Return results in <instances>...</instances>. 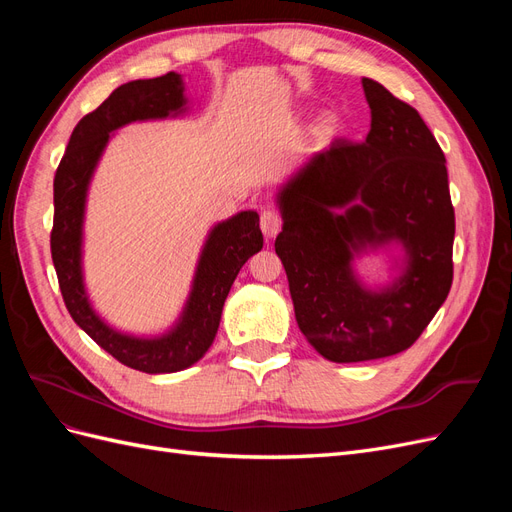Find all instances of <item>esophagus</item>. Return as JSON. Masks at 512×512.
Returning a JSON list of instances; mask_svg holds the SVG:
<instances>
[{"instance_id": "esophagus-1", "label": "esophagus", "mask_w": 512, "mask_h": 512, "mask_svg": "<svg viewBox=\"0 0 512 512\" xmlns=\"http://www.w3.org/2000/svg\"><path fill=\"white\" fill-rule=\"evenodd\" d=\"M260 228H262V235L267 239H273L282 228V215L275 209H265L260 213Z\"/></svg>"}]
</instances>
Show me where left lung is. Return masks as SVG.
<instances>
[{
  "instance_id": "obj_1",
  "label": "left lung",
  "mask_w": 512,
  "mask_h": 512,
  "mask_svg": "<svg viewBox=\"0 0 512 512\" xmlns=\"http://www.w3.org/2000/svg\"><path fill=\"white\" fill-rule=\"evenodd\" d=\"M371 130L337 138L277 194L275 239L301 333L324 359L359 363L408 350L453 284L455 209L446 158L416 108L363 79ZM405 245L407 267L369 291L351 271L367 246Z\"/></svg>"
}]
</instances>
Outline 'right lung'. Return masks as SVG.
Masks as SVG:
<instances>
[{"label": "right lung", "instance_id": "add662e5", "mask_svg": "<svg viewBox=\"0 0 512 512\" xmlns=\"http://www.w3.org/2000/svg\"><path fill=\"white\" fill-rule=\"evenodd\" d=\"M181 74L130 81L117 87L94 113L85 115L70 136L53 181L51 256L59 290L72 320L108 354L145 374H173L194 365L213 344L222 307L247 258L262 250L256 211H241L213 226L200 254L190 299L179 322L160 337L119 333L94 312L83 284L81 245L85 200L91 175L98 166L111 132L132 121L164 119L185 111Z\"/></svg>", "mask_w": 512, "mask_h": 512}]
</instances>
